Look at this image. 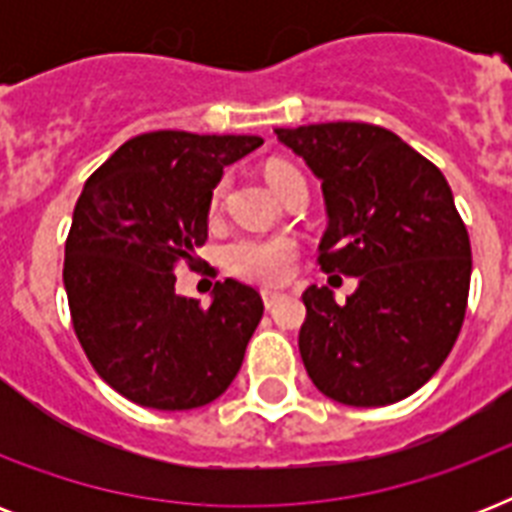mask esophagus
I'll use <instances>...</instances> for the list:
<instances>
[{
    "label": "esophagus",
    "instance_id": "esophagus-1",
    "mask_svg": "<svg viewBox=\"0 0 512 512\" xmlns=\"http://www.w3.org/2000/svg\"><path fill=\"white\" fill-rule=\"evenodd\" d=\"M281 300H284V295H281V292H268V289L263 292V303H265V308H268V311H271L273 305H279Z\"/></svg>",
    "mask_w": 512,
    "mask_h": 512
}]
</instances>
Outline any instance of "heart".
Here are the masks:
<instances>
[{
  "instance_id": "obj_1",
  "label": "heart",
  "mask_w": 512,
  "mask_h": 512,
  "mask_svg": "<svg viewBox=\"0 0 512 512\" xmlns=\"http://www.w3.org/2000/svg\"><path fill=\"white\" fill-rule=\"evenodd\" d=\"M268 183L276 188V193L289 183L300 177V172L292 164L271 162L265 167ZM220 188H215V199L220 196ZM225 268L236 273L239 279L255 281L263 287H276L292 276L297 260V244L289 236H239L233 239L223 252Z\"/></svg>"
}]
</instances>
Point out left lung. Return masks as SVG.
I'll return each mask as SVG.
<instances>
[{
	"label": "left lung",
	"instance_id": "8db88e82",
	"mask_svg": "<svg viewBox=\"0 0 512 512\" xmlns=\"http://www.w3.org/2000/svg\"><path fill=\"white\" fill-rule=\"evenodd\" d=\"M321 180L324 273L356 276L337 303L303 292L300 356L324 396L385 406L438 372L460 335L470 289V239L436 164L385 127L364 122L276 130Z\"/></svg>",
	"mask_w": 512,
	"mask_h": 512
}]
</instances>
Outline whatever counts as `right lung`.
<instances>
[{"label":"right lung","mask_w":512,"mask_h":512,"mask_svg":"<svg viewBox=\"0 0 512 512\" xmlns=\"http://www.w3.org/2000/svg\"><path fill=\"white\" fill-rule=\"evenodd\" d=\"M257 135L146 132L84 183L66 239L63 284L71 324L103 380L140 406L183 412L231 385L263 319V297L236 279L215 300L175 292L207 241L212 188Z\"/></svg>","instance_id":"obj_1"}]
</instances>
